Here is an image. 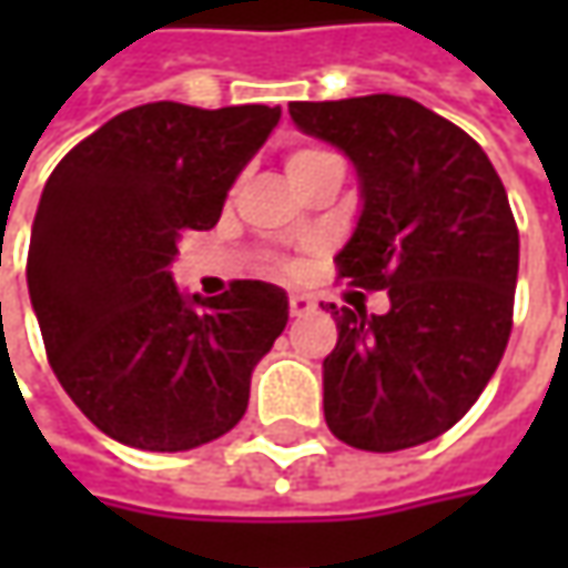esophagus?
<instances>
[{
    "instance_id": "esophagus-1",
    "label": "esophagus",
    "mask_w": 568,
    "mask_h": 568,
    "mask_svg": "<svg viewBox=\"0 0 568 568\" xmlns=\"http://www.w3.org/2000/svg\"><path fill=\"white\" fill-rule=\"evenodd\" d=\"M316 306V300L306 294H291V316H306Z\"/></svg>"
}]
</instances>
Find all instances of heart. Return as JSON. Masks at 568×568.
<instances>
[{"label":"heart","mask_w":568,"mask_h":568,"mask_svg":"<svg viewBox=\"0 0 568 568\" xmlns=\"http://www.w3.org/2000/svg\"><path fill=\"white\" fill-rule=\"evenodd\" d=\"M328 161H338L332 151H325V148H313V144H306V148H294L291 154H287V173H291V180L300 176V173H306V170H316L318 164H328Z\"/></svg>","instance_id":"1"}]
</instances>
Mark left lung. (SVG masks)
I'll list each match as a JSON object with an SVG mask.
<instances>
[{
	"label": "left lung",
	"mask_w": 568,
	"mask_h": 568,
	"mask_svg": "<svg viewBox=\"0 0 568 568\" xmlns=\"http://www.w3.org/2000/svg\"><path fill=\"white\" fill-rule=\"evenodd\" d=\"M291 120L361 180L338 274L388 291L382 316L328 306L325 424L363 452L429 443L468 414L509 344L518 227L503 180L468 132L410 98L296 100Z\"/></svg>",
	"instance_id": "8db88e82"
}]
</instances>
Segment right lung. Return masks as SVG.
<instances>
[{
	"mask_svg": "<svg viewBox=\"0 0 568 568\" xmlns=\"http://www.w3.org/2000/svg\"><path fill=\"white\" fill-rule=\"evenodd\" d=\"M281 106H132L47 180L28 291L47 357L81 414L122 446L186 452L240 424L255 363L287 325V294L233 281L180 294L183 236L211 230Z\"/></svg>",
	"mask_w": 568,
	"mask_h": 568,
	"instance_id": "add662e5",
	"label": "right lung"
}]
</instances>
